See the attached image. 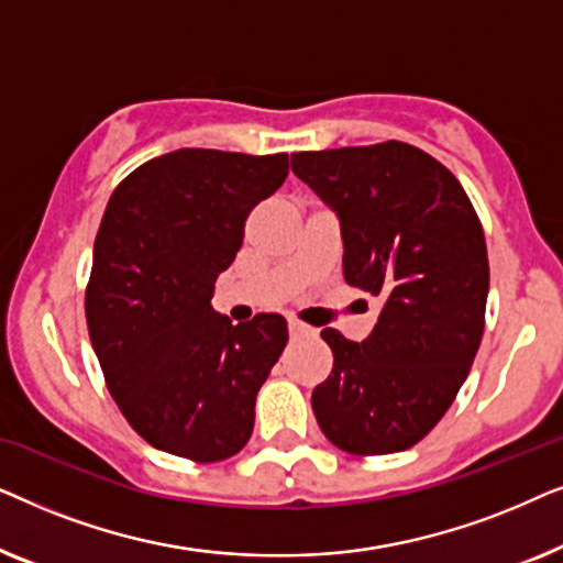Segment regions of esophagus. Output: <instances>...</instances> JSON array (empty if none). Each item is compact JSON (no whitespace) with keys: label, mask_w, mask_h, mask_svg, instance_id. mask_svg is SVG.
<instances>
[{"label":"esophagus","mask_w":563,"mask_h":563,"mask_svg":"<svg viewBox=\"0 0 563 563\" xmlns=\"http://www.w3.org/2000/svg\"><path fill=\"white\" fill-rule=\"evenodd\" d=\"M312 330L307 328V325H302V322H297V320H289V335L291 338H302V335H310Z\"/></svg>","instance_id":"esophagus-1"}]
</instances>
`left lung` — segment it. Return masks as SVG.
Masks as SVG:
<instances>
[{
    "label": "left lung",
    "instance_id": "1",
    "mask_svg": "<svg viewBox=\"0 0 563 563\" xmlns=\"http://www.w3.org/2000/svg\"><path fill=\"white\" fill-rule=\"evenodd\" d=\"M341 220L343 276L382 302L366 341L322 330L333 372L312 391L325 438L353 456L422 441L466 382L484 333L489 261L464 187L415 145L291 153Z\"/></svg>",
    "mask_w": 563,
    "mask_h": 563
}]
</instances>
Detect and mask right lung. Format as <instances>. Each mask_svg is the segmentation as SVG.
<instances>
[{
  "label": "right lung",
  "instance_id": "1",
  "mask_svg": "<svg viewBox=\"0 0 563 563\" xmlns=\"http://www.w3.org/2000/svg\"><path fill=\"white\" fill-rule=\"evenodd\" d=\"M287 174V153L179 148L137 166L107 202L87 284L89 338L114 402L161 451L212 464L249 443L287 320L272 312L233 325L210 299L245 218Z\"/></svg>",
  "mask_w": 563,
  "mask_h": 563
}]
</instances>
